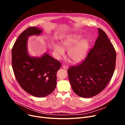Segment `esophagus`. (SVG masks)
Returning <instances> with one entry per match:
<instances>
[{
	"mask_svg": "<svg viewBox=\"0 0 125 125\" xmlns=\"http://www.w3.org/2000/svg\"><path fill=\"white\" fill-rule=\"evenodd\" d=\"M63 68L65 69H68V67L67 66V65H63Z\"/></svg>",
	"mask_w": 125,
	"mask_h": 125,
	"instance_id": "1",
	"label": "esophagus"
}]
</instances>
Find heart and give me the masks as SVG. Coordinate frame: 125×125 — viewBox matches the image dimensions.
Here are the masks:
<instances>
[{"label": "heart", "instance_id": "heart-1", "mask_svg": "<svg viewBox=\"0 0 125 125\" xmlns=\"http://www.w3.org/2000/svg\"><path fill=\"white\" fill-rule=\"evenodd\" d=\"M82 38L81 34H73L61 41V47L54 44L53 50L56 58L60 59V57L64 54V50H68V56L74 63H77L83 61L87 56L90 42L87 38Z\"/></svg>", "mask_w": 125, "mask_h": 125}]
</instances>
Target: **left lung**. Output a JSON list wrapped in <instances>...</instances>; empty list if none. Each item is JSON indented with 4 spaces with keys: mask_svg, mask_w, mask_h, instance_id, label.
<instances>
[{
    "mask_svg": "<svg viewBox=\"0 0 125 125\" xmlns=\"http://www.w3.org/2000/svg\"><path fill=\"white\" fill-rule=\"evenodd\" d=\"M99 36L85 60L67 72L74 92L83 98L99 94L107 86L115 67L116 52L106 34L98 28Z\"/></svg>",
    "mask_w": 125,
    "mask_h": 125,
    "instance_id": "1",
    "label": "left lung"
}]
</instances>
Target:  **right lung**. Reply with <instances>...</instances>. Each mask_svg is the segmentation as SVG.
<instances>
[{
    "label": "right lung",
    "instance_id": "obj_1",
    "mask_svg": "<svg viewBox=\"0 0 125 125\" xmlns=\"http://www.w3.org/2000/svg\"><path fill=\"white\" fill-rule=\"evenodd\" d=\"M42 32L40 28H28L19 35L11 51L12 67L17 81L24 91L36 97L47 96L55 90L57 73L61 66L48 52L41 57L29 55V37L39 36Z\"/></svg>",
    "mask_w": 125,
    "mask_h": 125
}]
</instances>
